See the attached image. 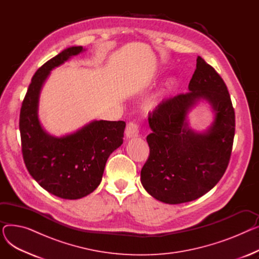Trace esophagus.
I'll return each instance as SVG.
<instances>
[{"label":"esophagus","mask_w":259,"mask_h":259,"mask_svg":"<svg viewBox=\"0 0 259 259\" xmlns=\"http://www.w3.org/2000/svg\"><path fill=\"white\" fill-rule=\"evenodd\" d=\"M126 137L127 139H132V138H138L139 133H140V125L137 124V122H129L126 127Z\"/></svg>","instance_id":"1"}]
</instances>
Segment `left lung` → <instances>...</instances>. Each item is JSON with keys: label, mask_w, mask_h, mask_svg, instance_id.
I'll return each instance as SVG.
<instances>
[{"label": "left lung", "mask_w": 259, "mask_h": 259, "mask_svg": "<svg viewBox=\"0 0 259 259\" xmlns=\"http://www.w3.org/2000/svg\"><path fill=\"white\" fill-rule=\"evenodd\" d=\"M190 92L159 103L149 112L150 154L141 171L146 191L170 205L192 201L209 192L225 174L232 152L235 113L222 76L197 57ZM200 99L212 106L214 121L197 134L187 125L188 110Z\"/></svg>", "instance_id": "1"}]
</instances>
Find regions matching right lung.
<instances>
[{"instance_id": "1", "label": "right lung", "mask_w": 259, "mask_h": 259, "mask_svg": "<svg viewBox=\"0 0 259 259\" xmlns=\"http://www.w3.org/2000/svg\"><path fill=\"white\" fill-rule=\"evenodd\" d=\"M81 46L63 50L34 73L22 103L20 132L24 162L30 175L49 193L78 199L101 184L106 161L122 144L126 122L93 120L71 134L56 138L40 126L39 92L50 71L83 51Z\"/></svg>"}]
</instances>
